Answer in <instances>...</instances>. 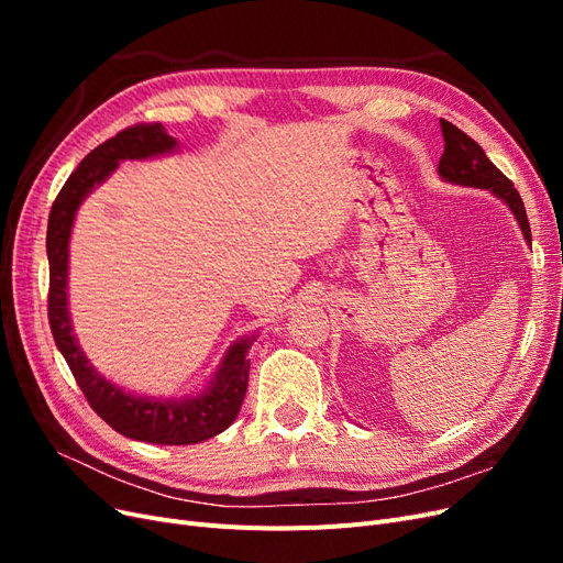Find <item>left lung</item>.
I'll return each instance as SVG.
<instances>
[{"label": "left lung", "instance_id": "1", "mask_svg": "<svg viewBox=\"0 0 563 563\" xmlns=\"http://www.w3.org/2000/svg\"><path fill=\"white\" fill-rule=\"evenodd\" d=\"M441 135H444V155H441L437 166L439 176L455 185L482 187V190H490L498 199H503L512 209L523 232V240L531 244V225H528L523 201L515 190L512 180L503 176L500 168L486 157L479 143H474L465 131H460L446 119H441Z\"/></svg>", "mask_w": 563, "mask_h": 563}]
</instances>
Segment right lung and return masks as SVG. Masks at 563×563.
I'll return each instance as SVG.
<instances>
[{"label":"right lung","instance_id":"add662e5","mask_svg":"<svg viewBox=\"0 0 563 563\" xmlns=\"http://www.w3.org/2000/svg\"><path fill=\"white\" fill-rule=\"evenodd\" d=\"M176 139L162 124H135L119 131L114 139L91 150L65 180L48 213L46 255H48V323L56 345L70 366L84 397L93 411L112 430L135 441L162 446L199 444L228 430L240 413L249 385V347L251 338L234 343L223 364L216 371L211 385L197 397L187 399H150L112 385L89 364L77 345L70 312H67V246L79 203L96 185L103 183L119 162L147 159L176 150Z\"/></svg>","mask_w":563,"mask_h":563}]
</instances>
